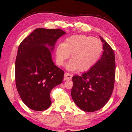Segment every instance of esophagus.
<instances>
[{
	"label": "esophagus",
	"mask_w": 132,
	"mask_h": 132,
	"mask_svg": "<svg viewBox=\"0 0 132 132\" xmlns=\"http://www.w3.org/2000/svg\"><path fill=\"white\" fill-rule=\"evenodd\" d=\"M72 77V75L71 73H68V72H65L64 73V80H71Z\"/></svg>",
	"instance_id": "esophagus-1"
}]
</instances>
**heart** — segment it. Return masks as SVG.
Masks as SVG:
<instances>
[{
	"label": "heart",
	"mask_w": 132,
	"mask_h": 132,
	"mask_svg": "<svg viewBox=\"0 0 132 132\" xmlns=\"http://www.w3.org/2000/svg\"><path fill=\"white\" fill-rule=\"evenodd\" d=\"M103 51V45L100 40L92 36L73 35L56 46L55 61L57 65L63 66L71 55V60L66 64V69L85 72L95 64Z\"/></svg>",
	"instance_id": "obj_1"
}]
</instances>
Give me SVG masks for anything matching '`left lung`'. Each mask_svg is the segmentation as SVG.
Returning a JSON list of instances; mask_svg holds the SVG:
<instances>
[{
  "label": "left lung",
  "instance_id": "obj_1",
  "mask_svg": "<svg viewBox=\"0 0 132 132\" xmlns=\"http://www.w3.org/2000/svg\"><path fill=\"white\" fill-rule=\"evenodd\" d=\"M103 43L101 57L88 71L72 77V98L83 111L93 112L103 108L110 99L115 84V56L110 45Z\"/></svg>",
  "mask_w": 132,
  "mask_h": 132
}]
</instances>
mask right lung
Segmentation results:
<instances>
[{
    "label": "right lung",
    "instance_id": "right-lung-1",
    "mask_svg": "<svg viewBox=\"0 0 132 132\" xmlns=\"http://www.w3.org/2000/svg\"><path fill=\"white\" fill-rule=\"evenodd\" d=\"M60 29L37 28L19 45L15 63V84L22 101L31 109L43 111L51 104V91L61 84L64 71L52 59Z\"/></svg>",
    "mask_w": 132,
    "mask_h": 132
}]
</instances>
